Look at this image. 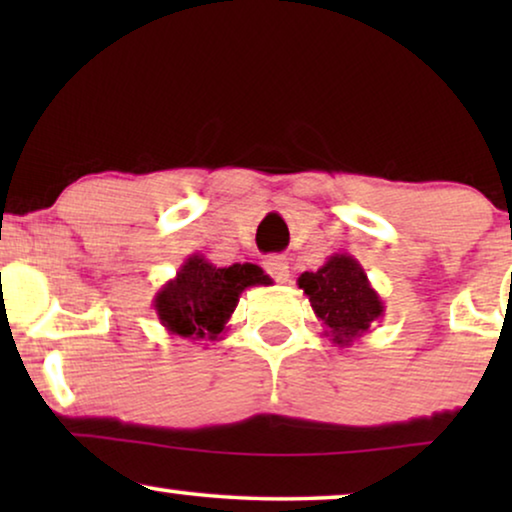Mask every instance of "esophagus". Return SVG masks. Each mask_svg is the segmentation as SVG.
<instances>
[{
    "label": "esophagus",
    "instance_id": "esophagus-1",
    "mask_svg": "<svg viewBox=\"0 0 512 512\" xmlns=\"http://www.w3.org/2000/svg\"><path fill=\"white\" fill-rule=\"evenodd\" d=\"M265 270L270 272V277H275L279 284L289 282V261L284 256H270L265 258Z\"/></svg>",
    "mask_w": 512,
    "mask_h": 512
}]
</instances>
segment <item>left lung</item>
<instances>
[{"instance_id":"8db88e82","label":"left lung","mask_w":512,"mask_h":512,"mask_svg":"<svg viewBox=\"0 0 512 512\" xmlns=\"http://www.w3.org/2000/svg\"><path fill=\"white\" fill-rule=\"evenodd\" d=\"M298 286L310 298L317 319L338 347H349L384 317V303L368 282L363 265L349 254H333L314 272H303Z\"/></svg>"}]
</instances>
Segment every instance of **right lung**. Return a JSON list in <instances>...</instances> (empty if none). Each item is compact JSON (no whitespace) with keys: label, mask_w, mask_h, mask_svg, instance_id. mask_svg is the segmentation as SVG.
Masks as SVG:
<instances>
[{"label":"right lung","mask_w":512,"mask_h":512,"mask_svg":"<svg viewBox=\"0 0 512 512\" xmlns=\"http://www.w3.org/2000/svg\"><path fill=\"white\" fill-rule=\"evenodd\" d=\"M272 279L254 263L216 268L202 254H191L177 277L160 286L153 298L167 333L186 340H221L244 289L268 286Z\"/></svg>","instance_id":"obj_1"}]
</instances>
